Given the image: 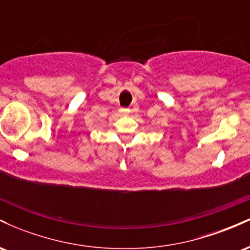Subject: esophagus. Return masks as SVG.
Wrapping results in <instances>:
<instances>
[{
  "label": "esophagus",
  "mask_w": 250,
  "mask_h": 250,
  "mask_svg": "<svg viewBox=\"0 0 250 250\" xmlns=\"http://www.w3.org/2000/svg\"><path fill=\"white\" fill-rule=\"evenodd\" d=\"M122 111H125V109H122Z\"/></svg>",
  "instance_id": "obj_1"
}]
</instances>
